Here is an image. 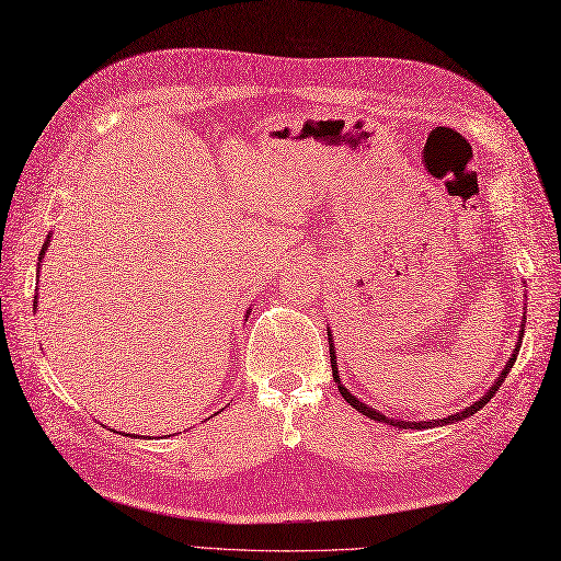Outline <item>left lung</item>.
Masks as SVG:
<instances>
[{"instance_id":"8db88e82","label":"left lung","mask_w":561,"mask_h":561,"mask_svg":"<svg viewBox=\"0 0 561 561\" xmlns=\"http://www.w3.org/2000/svg\"><path fill=\"white\" fill-rule=\"evenodd\" d=\"M522 334H524V329H522ZM519 348H522V339H519V343H516V348H514V353H512V357H510V363L505 365V369L500 371V377L495 379V383H493V389L488 391L479 403H473V405H469L467 410H462V412H455V414H450V417H445V420H434V422H398V420H391V417H386V414H381V412H377V410H371V408H367L365 403H360V400H357L353 393H348V389L346 386H343L341 381H339V371H336V360H334V365H332V369H334V381H336V386H339V391H341V396L348 400V403L357 410V412H363L365 417H369V420H377V422H383V424H391V426H400V428H431V426H440V424H453V422H459V420H465V417H473V414H477L488 400H491L493 396H495V391L500 389V383L507 379V375H510V369L514 367V363H516V355H519Z\"/></svg>"}]
</instances>
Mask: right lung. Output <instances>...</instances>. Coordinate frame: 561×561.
Returning a JSON list of instances; mask_svg holds the SVG:
<instances>
[{
    "instance_id": "obj_1",
    "label": "right lung",
    "mask_w": 561,
    "mask_h": 561,
    "mask_svg": "<svg viewBox=\"0 0 561 561\" xmlns=\"http://www.w3.org/2000/svg\"><path fill=\"white\" fill-rule=\"evenodd\" d=\"M45 249H47V243H45ZM45 249H42V253H39V261H42V255H45Z\"/></svg>"
}]
</instances>
